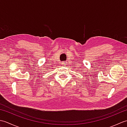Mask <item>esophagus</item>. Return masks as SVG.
I'll return each instance as SVG.
<instances>
[{
    "label": "esophagus",
    "mask_w": 127,
    "mask_h": 127,
    "mask_svg": "<svg viewBox=\"0 0 127 127\" xmlns=\"http://www.w3.org/2000/svg\"><path fill=\"white\" fill-rule=\"evenodd\" d=\"M66 63L65 62H62V66H65L66 65Z\"/></svg>",
    "instance_id": "obj_1"
}]
</instances>
